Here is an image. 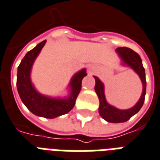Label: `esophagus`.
Returning a JSON list of instances; mask_svg holds the SVG:
<instances>
[{
  "mask_svg": "<svg viewBox=\"0 0 160 160\" xmlns=\"http://www.w3.org/2000/svg\"><path fill=\"white\" fill-rule=\"evenodd\" d=\"M88 71H89V73H92V72H93V69H92V67H89Z\"/></svg>",
  "mask_w": 160,
  "mask_h": 160,
  "instance_id": "obj_1",
  "label": "esophagus"
}]
</instances>
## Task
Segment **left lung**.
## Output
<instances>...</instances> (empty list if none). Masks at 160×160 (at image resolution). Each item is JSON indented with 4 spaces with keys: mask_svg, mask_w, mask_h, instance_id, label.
Wrapping results in <instances>:
<instances>
[{
    "mask_svg": "<svg viewBox=\"0 0 160 160\" xmlns=\"http://www.w3.org/2000/svg\"><path fill=\"white\" fill-rule=\"evenodd\" d=\"M116 52L118 53L122 61V64L133 69L138 75L142 84V96L138 100V102L135 104V106H133L130 109L120 110L110 105L107 102L106 96H105L103 83L100 80L99 78L94 76L96 80L95 91L96 95L98 96L100 101V115L108 122L119 123V122H124L128 121L132 116L138 112L139 110L142 108L143 102H144L145 95H146V77H145V69L142 66V59L136 52L126 47L118 48L116 49Z\"/></svg>",
    "mask_w": 160,
    "mask_h": 160,
    "instance_id": "left-lung-1",
    "label": "left lung"
}]
</instances>
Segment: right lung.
Returning <instances> with one entry per match:
<instances>
[{
	"instance_id": "add662e5",
	"label": "right lung",
	"mask_w": 160,
	"mask_h": 160,
	"mask_svg": "<svg viewBox=\"0 0 160 160\" xmlns=\"http://www.w3.org/2000/svg\"><path fill=\"white\" fill-rule=\"evenodd\" d=\"M46 43V40L27 53L18 68L17 86L22 102L34 115L45 118H55L70 112L81 90V82L86 74L83 69L72 77L69 86L70 94L66 98H52L38 92L31 81V70L34 61Z\"/></svg>"
}]
</instances>
